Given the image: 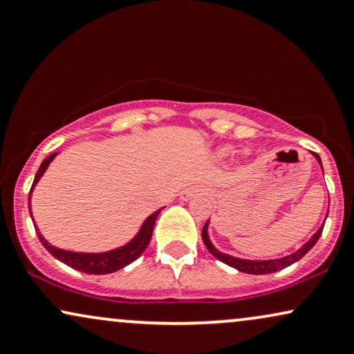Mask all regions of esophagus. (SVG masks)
Segmentation results:
<instances>
[{
  "instance_id": "1",
  "label": "esophagus",
  "mask_w": 354,
  "mask_h": 354,
  "mask_svg": "<svg viewBox=\"0 0 354 354\" xmlns=\"http://www.w3.org/2000/svg\"><path fill=\"white\" fill-rule=\"evenodd\" d=\"M197 194H200V189H197V187H190V189L182 192L180 197H182V200H190L194 195H197Z\"/></svg>"
}]
</instances>
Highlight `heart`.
I'll list each match as a JSON object with an SVG mask.
<instances>
[{
    "instance_id": "b5f03b06",
    "label": "heart",
    "mask_w": 354,
    "mask_h": 354,
    "mask_svg": "<svg viewBox=\"0 0 354 354\" xmlns=\"http://www.w3.org/2000/svg\"><path fill=\"white\" fill-rule=\"evenodd\" d=\"M230 152H231L230 147H226V149H223V154H230Z\"/></svg>"
}]
</instances>
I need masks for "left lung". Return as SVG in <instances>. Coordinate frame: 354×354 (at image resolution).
I'll list each match as a JSON object with an SVG mask.
<instances>
[{"instance_id": "1", "label": "left lung", "mask_w": 354, "mask_h": 354, "mask_svg": "<svg viewBox=\"0 0 354 354\" xmlns=\"http://www.w3.org/2000/svg\"><path fill=\"white\" fill-rule=\"evenodd\" d=\"M313 156L317 157V160H318V162H320V165H322L320 156L315 154V152H313ZM322 170H324V169H322ZM324 226H325V225H322L320 228H318L317 233L313 234V236H312L310 239H308V241L305 243L304 246L300 248L299 251H295L294 254H289V256H286V257H281V259H269V261L238 259V257H233V256H228V254H223V252H220V251L216 250L215 246H213L212 241H210V238H208V231H207V230H208V221H207V223H205L203 230H202V239H203L205 246H207V250L210 251L212 254L215 256L218 261H221V263L231 266V268L241 270V272L256 274V276H259V274H272V272H277V270L286 269L287 266L297 263L299 259H302V257H304L305 254H307V252L310 251L313 246H315V243L318 241V238L322 236V231H324Z\"/></svg>"}]
</instances>
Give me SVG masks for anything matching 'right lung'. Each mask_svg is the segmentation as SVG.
Wrapping results in <instances>:
<instances>
[{"label": "right lung", "mask_w": 354, "mask_h": 354, "mask_svg": "<svg viewBox=\"0 0 354 354\" xmlns=\"http://www.w3.org/2000/svg\"><path fill=\"white\" fill-rule=\"evenodd\" d=\"M57 156V152L50 154L49 157L42 160L41 167H39L36 177H34L32 187H30L29 192V213H30V194H32V189L36 187L39 182V178L42 177V174L46 172V169L49 167V164L52 162V159ZM162 210V208H160ZM160 210H157L152 213L151 216H147V220L144 221L141 230L136 234V238L131 239V241L126 244V246L118 248V250L108 251V252H97V254H90V252H73V251H65V250H59V248H54L52 244H49L44 239V236L39 233L37 226H36V233L39 236V241L42 243V246L46 248L47 251L50 252L52 256L57 257L60 263L71 266V268L82 270V272L86 274H110L115 272V270L123 269L124 266H128L136 261L139 256L142 254L144 250L147 248V244L151 241L152 236V230H154V223L159 216Z\"/></svg>", "instance_id": "right-lung-1"}]
</instances>
